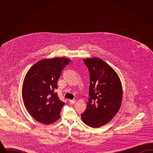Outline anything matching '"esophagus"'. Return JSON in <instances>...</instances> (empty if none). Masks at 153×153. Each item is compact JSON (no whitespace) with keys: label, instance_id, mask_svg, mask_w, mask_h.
Wrapping results in <instances>:
<instances>
[{"label":"esophagus","instance_id":"1","mask_svg":"<svg viewBox=\"0 0 153 153\" xmlns=\"http://www.w3.org/2000/svg\"><path fill=\"white\" fill-rule=\"evenodd\" d=\"M69 102L71 104H74V102H76V100H69Z\"/></svg>","mask_w":153,"mask_h":153}]
</instances>
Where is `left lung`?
I'll return each instance as SVG.
<instances>
[{
	"label": "left lung",
	"instance_id": "obj_1",
	"mask_svg": "<svg viewBox=\"0 0 153 153\" xmlns=\"http://www.w3.org/2000/svg\"><path fill=\"white\" fill-rule=\"evenodd\" d=\"M90 76L89 98L81 119L88 126L98 128L109 122L120 109L123 97L120 79L109 65L97 57L83 59Z\"/></svg>",
	"mask_w": 153,
	"mask_h": 153
}]
</instances>
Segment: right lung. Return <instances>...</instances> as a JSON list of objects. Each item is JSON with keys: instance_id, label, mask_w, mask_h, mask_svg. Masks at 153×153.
I'll return each instance as SVG.
<instances>
[{"instance_id": "1", "label": "right lung", "mask_w": 153, "mask_h": 153, "mask_svg": "<svg viewBox=\"0 0 153 153\" xmlns=\"http://www.w3.org/2000/svg\"><path fill=\"white\" fill-rule=\"evenodd\" d=\"M69 58L44 59L29 70L23 83L22 97L30 114L41 123L48 125L57 121L65 102L59 99L55 89L62 70Z\"/></svg>"}]
</instances>
